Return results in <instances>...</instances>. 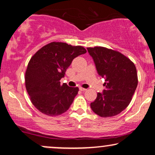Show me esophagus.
I'll list each match as a JSON object with an SVG mask.
<instances>
[{"instance_id":"1","label":"esophagus","mask_w":155,"mask_h":155,"mask_svg":"<svg viewBox=\"0 0 155 155\" xmlns=\"http://www.w3.org/2000/svg\"><path fill=\"white\" fill-rule=\"evenodd\" d=\"M79 89H80V91H86L87 90V89L83 88V87H80Z\"/></svg>"}]
</instances>
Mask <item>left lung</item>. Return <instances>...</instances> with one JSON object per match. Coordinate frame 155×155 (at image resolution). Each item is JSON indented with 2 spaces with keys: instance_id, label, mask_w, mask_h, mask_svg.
<instances>
[{
  "instance_id": "left-lung-1",
  "label": "left lung",
  "mask_w": 155,
  "mask_h": 155,
  "mask_svg": "<svg viewBox=\"0 0 155 155\" xmlns=\"http://www.w3.org/2000/svg\"><path fill=\"white\" fill-rule=\"evenodd\" d=\"M99 75L104 78L103 92L97 93L91 109L101 117H111L128 107L137 85V70L120 53L104 47L87 48Z\"/></svg>"
}]
</instances>
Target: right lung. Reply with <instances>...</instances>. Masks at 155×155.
I'll use <instances>...</instances> for the list:
<instances>
[{
  "instance_id": "right-lung-1",
  "label": "right lung",
  "mask_w": 155,
  "mask_h": 155,
  "mask_svg": "<svg viewBox=\"0 0 155 155\" xmlns=\"http://www.w3.org/2000/svg\"><path fill=\"white\" fill-rule=\"evenodd\" d=\"M87 52L82 46L51 42L39 49L29 61L25 86L33 105L46 115H61L69 109L78 87L61 84L72 61Z\"/></svg>"
}]
</instances>
